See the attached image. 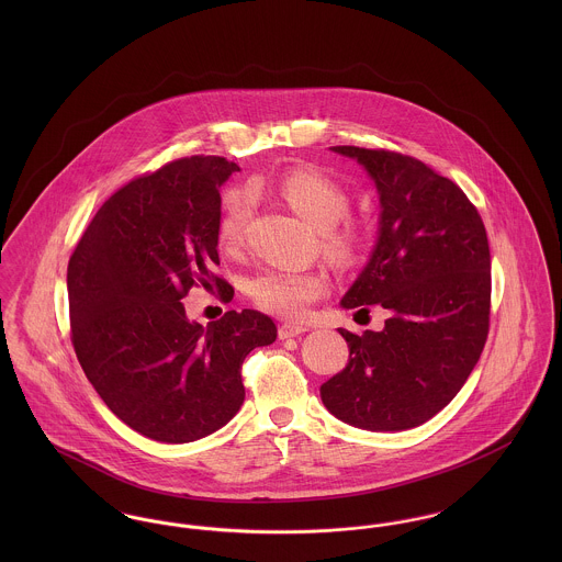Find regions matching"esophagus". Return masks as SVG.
Instances as JSON below:
<instances>
[{"mask_svg": "<svg viewBox=\"0 0 562 562\" xmlns=\"http://www.w3.org/2000/svg\"><path fill=\"white\" fill-rule=\"evenodd\" d=\"M307 328L305 326H299V324H282L280 328H278V337L280 339H291V337H299V335H303Z\"/></svg>", "mask_w": 562, "mask_h": 562, "instance_id": "esophagus-1", "label": "esophagus"}]
</instances>
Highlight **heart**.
Wrapping results in <instances>:
<instances>
[{
  "instance_id": "b5f03b06",
  "label": "heart",
  "mask_w": 562,
  "mask_h": 562,
  "mask_svg": "<svg viewBox=\"0 0 562 562\" xmlns=\"http://www.w3.org/2000/svg\"><path fill=\"white\" fill-rule=\"evenodd\" d=\"M280 191L296 213L324 234V248L330 255L348 257L353 252L358 234L349 225L335 229L349 213L348 191L337 181L316 170H294L282 179ZM248 218L250 200L240 193L232 195L218 223V238L225 248L240 246ZM326 286L328 282L318 271L268 268L250 278L248 294L257 307L269 314L301 321L312 303L326 293Z\"/></svg>"
}]
</instances>
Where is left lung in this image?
<instances>
[{"mask_svg": "<svg viewBox=\"0 0 562 562\" xmlns=\"http://www.w3.org/2000/svg\"><path fill=\"white\" fill-rule=\"evenodd\" d=\"M364 166L379 191V238L341 305L390 318L362 335L339 328L348 367L322 383L324 406L371 431L426 424L481 358L491 314V252L476 206L451 179L387 149L330 147Z\"/></svg>", "mask_w": 562, "mask_h": 562, "instance_id": "left-lung-1", "label": "left lung"}]
</instances>
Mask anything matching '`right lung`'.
Returning a JSON list of instances; mask_svg holds the SVG:
<instances>
[{
  "label": "right lung",
  "instance_id": "add662e5",
  "mask_svg": "<svg viewBox=\"0 0 562 562\" xmlns=\"http://www.w3.org/2000/svg\"><path fill=\"white\" fill-rule=\"evenodd\" d=\"M240 166L191 156L136 177L94 214L78 241L67 293L71 344L97 394L134 431L168 445L223 428L244 402L241 362L276 341L255 310L189 322L191 286L234 289L218 276L221 186Z\"/></svg>",
  "mask_w": 562,
  "mask_h": 562
}]
</instances>
